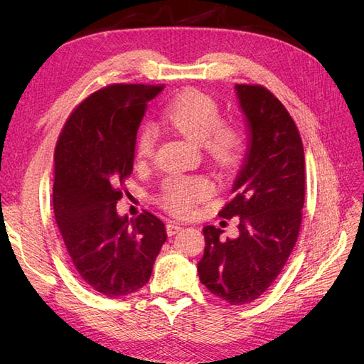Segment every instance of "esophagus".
Returning <instances> with one entry per match:
<instances>
[{"mask_svg":"<svg viewBox=\"0 0 364 364\" xmlns=\"http://www.w3.org/2000/svg\"><path fill=\"white\" fill-rule=\"evenodd\" d=\"M182 228L183 226L181 223H178V222H168L167 223V234L171 237L174 234H178Z\"/></svg>","mask_w":364,"mask_h":364,"instance_id":"esophagus-1","label":"esophagus"}]
</instances>
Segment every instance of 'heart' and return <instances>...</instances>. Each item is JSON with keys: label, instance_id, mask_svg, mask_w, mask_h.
Segmentation results:
<instances>
[{"label": "heart", "instance_id": "1", "mask_svg": "<svg viewBox=\"0 0 364 364\" xmlns=\"http://www.w3.org/2000/svg\"><path fill=\"white\" fill-rule=\"evenodd\" d=\"M162 117L168 127L200 142L218 167L229 168L238 161L245 146L243 124L235 118L222 117L214 97L199 90H185L165 105ZM155 127L142 126L135 142L136 162H147L155 153ZM213 193L214 183L206 176H171L164 182L156 200L173 215L185 217Z\"/></svg>", "mask_w": 364, "mask_h": 364}]
</instances>
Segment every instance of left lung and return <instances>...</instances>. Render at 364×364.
I'll return each instance as SVG.
<instances>
[{"label": "left lung", "mask_w": 364, "mask_h": 364, "mask_svg": "<svg viewBox=\"0 0 364 364\" xmlns=\"http://www.w3.org/2000/svg\"><path fill=\"white\" fill-rule=\"evenodd\" d=\"M247 119L249 150L235 196L218 213L240 217L238 237L223 240L205 226V252L197 264L200 282L230 305H243L278 278L299 237L305 200L304 146L291 115L267 87L235 86Z\"/></svg>", "instance_id": "1"}]
</instances>
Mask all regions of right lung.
I'll return each mask as SVG.
<instances>
[{
    "instance_id": "right-lung-1",
    "label": "right lung",
    "mask_w": 364,
    "mask_h": 364,
    "mask_svg": "<svg viewBox=\"0 0 364 364\" xmlns=\"http://www.w3.org/2000/svg\"><path fill=\"white\" fill-rule=\"evenodd\" d=\"M164 85L112 83L87 95L65 121L54 149L53 208L65 247L87 287L126 296L149 282L167 240L149 211L117 214L134 170L136 132Z\"/></svg>"
}]
</instances>
